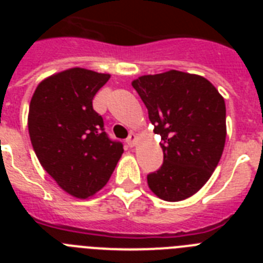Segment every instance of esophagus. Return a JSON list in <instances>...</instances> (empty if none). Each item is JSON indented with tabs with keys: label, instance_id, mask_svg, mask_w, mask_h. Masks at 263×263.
<instances>
[{
	"label": "esophagus",
	"instance_id": "1",
	"mask_svg": "<svg viewBox=\"0 0 263 263\" xmlns=\"http://www.w3.org/2000/svg\"><path fill=\"white\" fill-rule=\"evenodd\" d=\"M137 142H138V137H137V134L130 133L129 137H127V139H126L127 146H129V147H134V146L137 145Z\"/></svg>",
	"mask_w": 263,
	"mask_h": 263
}]
</instances>
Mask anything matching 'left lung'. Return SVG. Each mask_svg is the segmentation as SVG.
<instances>
[{
  "instance_id": "left-lung-1",
  "label": "left lung",
  "mask_w": 263,
  "mask_h": 263,
  "mask_svg": "<svg viewBox=\"0 0 263 263\" xmlns=\"http://www.w3.org/2000/svg\"><path fill=\"white\" fill-rule=\"evenodd\" d=\"M163 142V164L147 175L159 199L180 201L196 194L217 167L227 138L224 97L200 75L170 69L132 81Z\"/></svg>"
}]
</instances>
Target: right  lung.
Here are the masks:
<instances>
[{"mask_svg": "<svg viewBox=\"0 0 263 263\" xmlns=\"http://www.w3.org/2000/svg\"><path fill=\"white\" fill-rule=\"evenodd\" d=\"M110 79L73 67L43 79L30 101V139L36 158L57 184L88 199L108 183L124 147L104 132L92 100Z\"/></svg>", "mask_w": 263, "mask_h": 263, "instance_id": "add662e5", "label": "right lung"}]
</instances>
